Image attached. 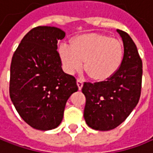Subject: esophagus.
<instances>
[{
	"instance_id": "1",
	"label": "esophagus",
	"mask_w": 153,
	"mask_h": 153,
	"mask_svg": "<svg viewBox=\"0 0 153 153\" xmlns=\"http://www.w3.org/2000/svg\"><path fill=\"white\" fill-rule=\"evenodd\" d=\"M76 84H77V86H78V89L81 90L82 88V85H83L82 80H81V79H77V80H76Z\"/></svg>"
}]
</instances>
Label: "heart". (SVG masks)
<instances>
[{
    "instance_id": "obj_1",
    "label": "heart",
    "mask_w": 153,
    "mask_h": 153,
    "mask_svg": "<svg viewBox=\"0 0 153 153\" xmlns=\"http://www.w3.org/2000/svg\"><path fill=\"white\" fill-rule=\"evenodd\" d=\"M64 71L74 74L83 67L91 78L104 82L112 77L123 61V47L116 39L96 33L82 34L72 40L71 46L62 44L58 48Z\"/></svg>"
}]
</instances>
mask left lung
<instances>
[{
    "mask_svg": "<svg viewBox=\"0 0 153 153\" xmlns=\"http://www.w3.org/2000/svg\"><path fill=\"white\" fill-rule=\"evenodd\" d=\"M124 43V57L114 76L107 81L84 82L83 117L89 127L110 131L121 125L135 109L141 94L142 61L131 36L117 29Z\"/></svg>",
    "mask_w": 153,
    "mask_h": 153,
    "instance_id": "obj_1",
    "label": "left lung"
}]
</instances>
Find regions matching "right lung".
I'll return each mask as SVG.
<instances>
[{
  "label": "right lung",
  "instance_id": "add662e5",
  "mask_svg": "<svg viewBox=\"0 0 153 153\" xmlns=\"http://www.w3.org/2000/svg\"><path fill=\"white\" fill-rule=\"evenodd\" d=\"M65 32L51 26L32 28L21 41L10 66L9 95L17 112L28 126L49 131L59 126L71 94L78 87L64 73L57 42Z\"/></svg>",
  "mask_w": 153,
  "mask_h": 153
}]
</instances>
